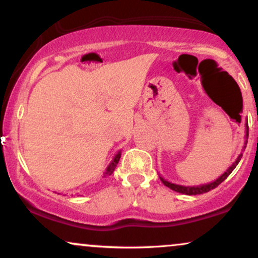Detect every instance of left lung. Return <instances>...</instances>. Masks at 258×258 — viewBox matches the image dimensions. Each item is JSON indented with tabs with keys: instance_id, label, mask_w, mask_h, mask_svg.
<instances>
[{
	"instance_id": "8db88e82",
	"label": "left lung",
	"mask_w": 258,
	"mask_h": 258,
	"mask_svg": "<svg viewBox=\"0 0 258 258\" xmlns=\"http://www.w3.org/2000/svg\"><path fill=\"white\" fill-rule=\"evenodd\" d=\"M245 143L244 144H247V138H248V126H247V122L245 123ZM245 148L246 146L242 147V150H245ZM242 158V153H240V155L236 158L235 161L233 162L232 165H230L229 167H228V170L224 172L223 174H221L220 177H218L217 179L214 180V182L211 183H206V184H200V185H180V184H176V183H171L166 180L165 178H162L161 176H160V179H161V182L164 183L165 185L168 186L170 189H172V190L177 191V193H180V194H185V195H198V194H204V193H207V191H210L211 189L216 188L217 185H220L222 182H223L224 179L227 178L228 176H229L230 173H232V171L234 168L236 167V165L239 164V161H240Z\"/></svg>"
}]
</instances>
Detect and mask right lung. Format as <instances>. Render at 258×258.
Wrapping results in <instances>:
<instances>
[{"label":"right lung","mask_w":258,"mask_h":258,"mask_svg":"<svg viewBox=\"0 0 258 258\" xmlns=\"http://www.w3.org/2000/svg\"><path fill=\"white\" fill-rule=\"evenodd\" d=\"M120 158H121V150L116 154V155L114 156V158H112L111 162L108 165V167H106L105 172L103 173V177H108V176H110V174H112V172H114V170H115V167H116L117 162H119Z\"/></svg>","instance_id":"add662e5"}]
</instances>
